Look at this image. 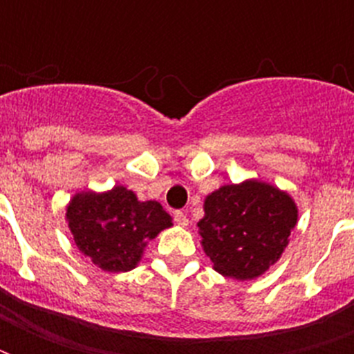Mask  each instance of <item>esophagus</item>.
<instances>
[{
  "label": "esophagus",
  "mask_w": 354,
  "mask_h": 354,
  "mask_svg": "<svg viewBox=\"0 0 354 354\" xmlns=\"http://www.w3.org/2000/svg\"><path fill=\"white\" fill-rule=\"evenodd\" d=\"M174 222H176L178 226H182V227L189 226V218L183 211H176V213H174Z\"/></svg>",
  "instance_id": "1"
}]
</instances>
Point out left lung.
Segmentation results:
<instances>
[{
	"instance_id": "obj_1",
	"label": "left lung",
	"mask_w": 354,
	"mask_h": 354,
	"mask_svg": "<svg viewBox=\"0 0 354 354\" xmlns=\"http://www.w3.org/2000/svg\"><path fill=\"white\" fill-rule=\"evenodd\" d=\"M202 246L224 277L246 281L277 263L297 222L294 200L274 185H224L204 202Z\"/></svg>"
}]
</instances>
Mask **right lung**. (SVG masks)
<instances>
[{
  "mask_svg": "<svg viewBox=\"0 0 354 354\" xmlns=\"http://www.w3.org/2000/svg\"><path fill=\"white\" fill-rule=\"evenodd\" d=\"M66 218L80 252L106 272L136 268L149 241L172 226L161 204L139 202L122 185L106 193L75 194Z\"/></svg>",
  "mask_w": 354,
  "mask_h": 354,
  "instance_id": "obj_1",
  "label": "right lung"
}]
</instances>
